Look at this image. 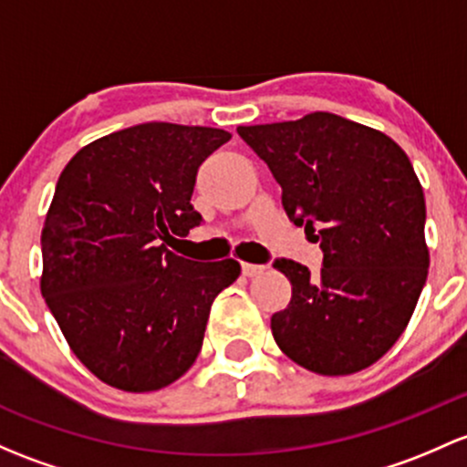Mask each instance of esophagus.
<instances>
[{"mask_svg": "<svg viewBox=\"0 0 467 467\" xmlns=\"http://www.w3.org/2000/svg\"><path fill=\"white\" fill-rule=\"evenodd\" d=\"M264 271H266V268L259 266V264H248V262L242 264V273L246 275V277H257V275H262Z\"/></svg>", "mask_w": 467, "mask_h": 467, "instance_id": "obj_1", "label": "esophagus"}]
</instances>
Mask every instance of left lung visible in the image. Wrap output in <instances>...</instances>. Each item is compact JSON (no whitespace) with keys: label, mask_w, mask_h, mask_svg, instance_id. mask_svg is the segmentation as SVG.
<instances>
[{"label":"left lung","mask_w":467,"mask_h":467,"mask_svg":"<svg viewBox=\"0 0 467 467\" xmlns=\"http://www.w3.org/2000/svg\"><path fill=\"white\" fill-rule=\"evenodd\" d=\"M237 134L282 185L288 219L324 253L316 275L275 262L293 286L271 317L275 342L316 374L367 369L402 336L428 279L425 196L410 159L382 131L328 111Z\"/></svg>","instance_id":"obj_1"}]
</instances>
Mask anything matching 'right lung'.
<instances>
[{
	"instance_id": "add662e5",
	"label": "right lung",
	"mask_w": 467,
	"mask_h": 467,
	"mask_svg": "<svg viewBox=\"0 0 467 467\" xmlns=\"http://www.w3.org/2000/svg\"><path fill=\"white\" fill-rule=\"evenodd\" d=\"M214 127L143 122L82 147L62 170L42 228L39 288L78 360L122 391L179 380L203 345L234 259L168 250L199 225V165L228 143Z\"/></svg>"
}]
</instances>
